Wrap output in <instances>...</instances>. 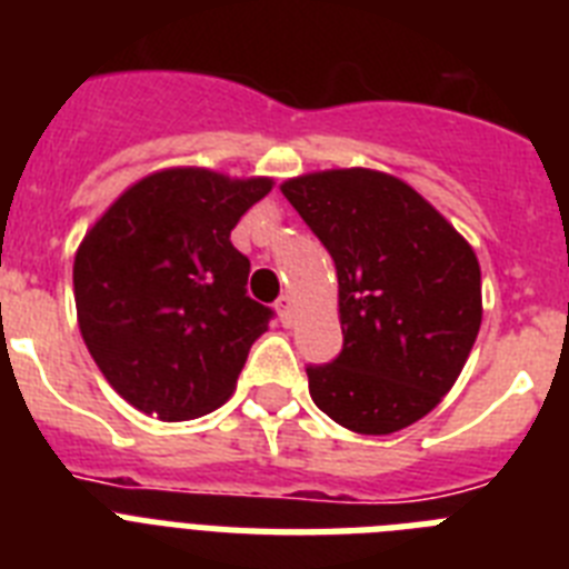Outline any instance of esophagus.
Segmentation results:
<instances>
[{"mask_svg":"<svg viewBox=\"0 0 569 569\" xmlns=\"http://www.w3.org/2000/svg\"><path fill=\"white\" fill-rule=\"evenodd\" d=\"M274 307H277V315H280V321H283V327H289V323H292V318H295L292 295H280Z\"/></svg>","mask_w":569,"mask_h":569,"instance_id":"esophagus-1","label":"esophagus"}]
</instances>
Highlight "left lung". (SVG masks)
I'll list each match as a JSON object with an SVG mask.
<instances>
[{
	"label": "left lung",
	"mask_w": 569,
	"mask_h": 569,
	"mask_svg": "<svg viewBox=\"0 0 569 569\" xmlns=\"http://www.w3.org/2000/svg\"><path fill=\"white\" fill-rule=\"evenodd\" d=\"M280 190L338 274L343 347L307 367L312 402L356 433L402 431L455 388L475 347V251L417 190L379 170H323Z\"/></svg>",
	"instance_id": "obj_1"
}]
</instances>
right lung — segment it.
<instances>
[{
	"mask_svg": "<svg viewBox=\"0 0 569 569\" xmlns=\"http://www.w3.org/2000/svg\"><path fill=\"white\" fill-rule=\"evenodd\" d=\"M271 179L173 167L123 190L74 254V303L94 365L150 417L184 422L231 396L274 318L248 298L251 262L231 246Z\"/></svg>",
	"mask_w": 569,
	"mask_h": 569,
	"instance_id": "add662e5",
	"label": "right lung"
}]
</instances>
